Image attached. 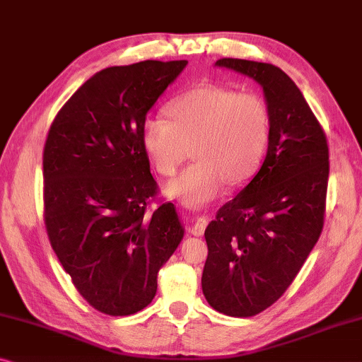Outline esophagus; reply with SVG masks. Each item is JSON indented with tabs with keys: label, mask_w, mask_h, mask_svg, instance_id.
Here are the masks:
<instances>
[{
	"label": "esophagus",
	"mask_w": 362,
	"mask_h": 362,
	"mask_svg": "<svg viewBox=\"0 0 362 362\" xmlns=\"http://www.w3.org/2000/svg\"><path fill=\"white\" fill-rule=\"evenodd\" d=\"M190 231L195 235V237H202L204 235V231L206 228V225H209V220L205 218V216H195V218L190 220Z\"/></svg>",
	"instance_id": "34e87169"
}]
</instances>
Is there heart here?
Returning a JSON list of instances; mask_svg holds the SVG:
<instances>
[{
    "label": "heart",
    "instance_id": "b5f03b06",
    "mask_svg": "<svg viewBox=\"0 0 362 362\" xmlns=\"http://www.w3.org/2000/svg\"><path fill=\"white\" fill-rule=\"evenodd\" d=\"M170 119L152 115L142 122V146L156 170L172 175L194 147L197 163L165 185L168 199L200 209L223 194L226 182L252 177L269 136L268 109L257 94H237L200 86L168 107Z\"/></svg>",
    "mask_w": 362,
    "mask_h": 362
}]
</instances>
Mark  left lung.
Segmentation results:
<instances>
[{
  "mask_svg": "<svg viewBox=\"0 0 362 362\" xmlns=\"http://www.w3.org/2000/svg\"><path fill=\"white\" fill-rule=\"evenodd\" d=\"M215 66L262 86L269 115L262 167L205 230V300L226 316L248 317L286 291L320 238L329 153L320 122L286 72L231 57Z\"/></svg>",
  "mask_w": 362,
  "mask_h": 362,
  "instance_id": "8db88e82",
  "label": "left lung"
}]
</instances>
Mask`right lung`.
<instances>
[{
  "label": "right lung",
  "instance_id": "right-lung-1",
  "mask_svg": "<svg viewBox=\"0 0 362 362\" xmlns=\"http://www.w3.org/2000/svg\"><path fill=\"white\" fill-rule=\"evenodd\" d=\"M187 64L105 67L71 95L47 134V237L77 291L104 315L129 316L151 305L158 269L184 238L170 202L146 214L157 184L141 127Z\"/></svg>",
  "mask_w": 362,
  "mask_h": 362
}]
</instances>
